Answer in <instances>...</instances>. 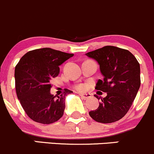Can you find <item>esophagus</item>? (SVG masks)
<instances>
[{"mask_svg": "<svg viewBox=\"0 0 154 154\" xmlns=\"http://www.w3.org/2000/svg\"><path fill=\"white\" fill-rule=\"evenodd\" d=\"M79 96H81V97L82 98V99H88L89 98L91 97V94H90V93H79Z\"/></svg>", "mask_w": 154, "mask_h": 154, "instance_id": "obj_1", "label": "esophagus"}]
</instances>
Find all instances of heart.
<instances>
[{"instance_id":"heart-1","label":"heart","mask_w":154,"mask_h":154,"mask_svg":"<svg viewBox=\"0 0 154 154\" xmlns=\"http://www.w3.org/2000/svg\"><path fill=\"white\" fill-rule=\"evenodd\" d=\"M86 85H84V84H79V85H77L76 86H75V89H76L77 90H79V91H85V90H86Z\"/></svg>"}]
</instances>
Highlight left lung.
<instances>
[{
  "mask_svg": "<svg viewBox=\"0 0 154 154\" xmlns=\"http://www.w3.org/2000/svg\"><path fill=\"white\" fill-rule=\"evenodd\" d=\"M99 64L104 79H99L97 90L107 96L101 99L96 110L89 112L90 117L101 123H112L121 119L129 110L140 87V65L128 50L113 46L86 53Z\"/></svg>",
  "mask_w": 154,
  "mask_h": 154,
  "instance_id": "obj_1",
  "label": "left lung"
}]
</instances>
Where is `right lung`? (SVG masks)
I'll list each match as a JSON object with an SVG mask.
<instances>
[{"label": "right lung", "instance_id": "1", "mask_svg": "<svg viewBox=\"0 0 154 154\" xmlns=\"http://www.w3.org/2000/svg\"><path fill=\"white\" fill-rule=\"evenodd\" d=\"M73 55L51 48L37 49L25 54L15 66L17 96L33 121L49 125L62 117L65 98L72 91L66 89L56 98L50 93V82L58 76L59 66Z\"/></svg>", "mask_w": 154, "mask_h": 154}]
</instances>
